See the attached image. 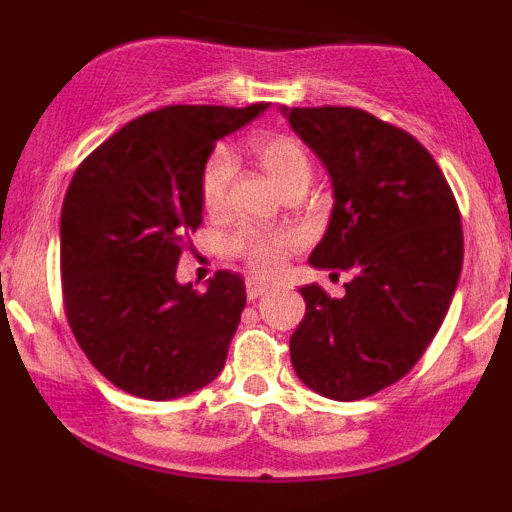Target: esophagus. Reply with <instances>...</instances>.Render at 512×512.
<instances>
[{
  "instance_id": "esophagus-1",
  "label": "esophagus",
  "mask_w": 512,
  "mask_h": 512,
  "mask_svg": "<svg viewBox=\"0 0 512 512\" xmlns=\"http://www.w3.org/2000/svg\"><path fill=\"white\" fill-rule=\"evenodd\" d=\"M245 291H248L250 301H255V298H260L262 293L269 291V284H264V281H257V279H248L245 281Z\"/></svg>"
}]
</instances>
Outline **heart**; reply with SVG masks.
<instances>
[{"mask_svg": "<svg viewBox=\"0 0 512 512\" xmlns=\"http://www.w3.org/2000/svg\"><path fill=\"white\" fill-rule=\"evenodd\" d=\"M252 154L264 173L272 178L281 192L296 185L310 182V158L298 139L284 132L260 134L250 142ZM236 178V156L219 146L207 156L199 175V199L207 214H221L228 204V190ZM301 245V238L293 231H257V228H240L226 240L228 255H236L255 274L274 276L281 272L284 262L293 250Z\"/></svg>", "mask_w": 512, "mask_h": 512, "instance_id": "obj_1", "label": "heart"}]
</instances>
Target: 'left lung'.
<instances>
[{"mask_svg":"<svg viewBox=\"0 0 512 512\" xmlns=\"http://www.w3.org/2000/svg\"><path fill=\"white\" fill-rule=\"evenodd\" d=\"M284 113L334 187L330 228L310 264L354 274L344 298L303 286L291 363L310 390L354 402L402 380L443 325L462 269L460 209L443 170L404 129L342 105Z\"/></svg>","mask_w":512,"mask_h":512,"instance_id":"8db88e82","label":"left lung"}]
</instances>
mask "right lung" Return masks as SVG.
Listing matches in <instances>:
<instances>
[{
	"label": "right lung",
	"mask_w": 512,
	"mask_h": 512,
	"mask_svg": "<svg viewBox=\"0 0 512 512\" xmlns=\"http://www.w3.org/2000/svg\"><path fill=\"white\" fill-rule=\"evenodd\" d=\"M267 103L168 105L117 129L76 168L60 219L62 303L91 366L134 397L166 402L223 370L245 308L240 274L199 293L175 281L202 226L199 175L214 144Z\"/></svg>",
	"instance_id": "obj_1"
}]
</instances>
